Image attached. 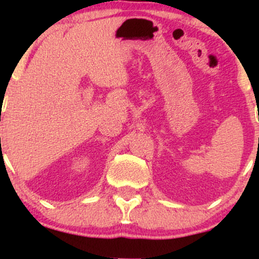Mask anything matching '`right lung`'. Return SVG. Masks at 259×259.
Here are the masks:
<instances>
[{"label":"right lung","mask_w":259,"mask_h":259,"mask_svg":"<svg viewBox=\"0 0 259 259\" xmlns=\"http://www.w3.org/2000/svg\"><path fill=\"white\" fill-rule=\"evenodd\" d=\"M0 140H1V139H0Z\"/></svg>","instance_id":"obj_1"}]
</instances>
